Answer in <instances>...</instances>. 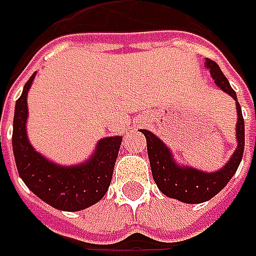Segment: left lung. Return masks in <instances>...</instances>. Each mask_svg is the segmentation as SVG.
Listing matches in <instances>:
<instances>
[{
    "label": "left lung",
    "mask_w": 256,
    "mask_h": 256,
    "mask_svg": "<svg viewBox=\"0 0 256 256\" xmlns=\"http://www.w3.org/2000/svg\"><path fill=\"white\" fill-rule=\"evenodd\" d=\"M205 66L210 70L215 85L220 86L221 91L231 95L236 104L238 120L235 130H236L238 146L235 152L232 154L230 161L221 170L205 172L194 166L180 165L178 161H175L170 146H166L162 140H160L151 131L141 130V132L146 138V150H148V158L151 164L154 181L164 195L185 204H201V202L210 201L221 191L238 170L245 146V125L242 118L241 105L236 100V94L231 88L226 76L222 74L216 62L206 58Z\"/></svg>",
    "instance_id": "left-lung-1"
}]
</instances>
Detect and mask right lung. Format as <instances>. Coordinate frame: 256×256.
Masks as SVG:
<instances>
[{"instance_id":"obj_1","label":"right lung","mask_w":256,"mask_h":256,"mask_svg":"<svg viewBox=\"0 0 256 256\" xmlns=\"http://www.w3.org/2000/svg\"><path fill=\"white\" fill-rule=\"evenodd\" d=\"M34 78L32 74L15 104L12 151L16 170L25 185L48 205L60 211H81L108 191L122 136L100 140L92 155L76 165H60L36 152L26 135V96Z\"/></svg>"}]
</instances>
